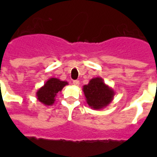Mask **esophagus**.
<instances>
[{"mask_svg":"<svg viewBox=\"0 0 157 157\" xmlns=\"http://www.w3.org/2000/svg\"><path fill=\"white\" fill-rule=\"evenodd\" d=\"M72 84H73L75 86H78L79 85H80V81H77V80H76V81H72Z\"/></svg>","mask_w":157,"mask_h":157,"instance_id":"esophagus-1","label":"esophagus"}]
</instances>
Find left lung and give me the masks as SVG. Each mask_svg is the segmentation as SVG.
Listing matches in <instances>:
<instances>
[{
  "label": "left lung",
  "instance_id": "8db88e82",
  "mask_svg": "<svg viewBox=\"0 0 157 157\" xmlns=\"http://www.w3.org/2000/svg\"><path fill=\"white\" fill-rule=\"evenodd\" d=\"M82 90L88 105L94 110L103 109L113 100V89L105 84L103 78L94 77L83 86Z\"/></svg>",
  "mask_w": 157,
  "mask_h": 157
}]
</instances>
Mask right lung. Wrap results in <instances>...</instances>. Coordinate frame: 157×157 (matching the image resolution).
Listing matches in <instances>:
<instances>
[{"label": "right lung", "mask_w": 157, "mask_h": 157, "mask_svg": "<svg viewBox=\"0 0 157 157\" xmlns=\"http://www.w3.org/2000/svg\"><path fill=\"white\" fill-rule=\"evenodd\" d=\"M67 85H68L67 81L54 77L50 78L45 85L37 90L36 94V98L45 106H52L54 103L57 94L60 92Z\"/></svg>", "instance_id": "obj_1"}]
</instances>
